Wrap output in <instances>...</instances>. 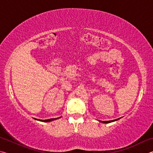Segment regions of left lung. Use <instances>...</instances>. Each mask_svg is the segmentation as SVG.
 <instances>
[{
	"label": "left lung",
	"mask_w": 153,
	"mask_h": 153,
	"mask_svg": "<svg viewBox=\"0 0 153 153\" xmlns=\"http://www.w3.org/2000/svg\"><path fill=\"white\" fill-rule=\"evenodd\" d=\"M119 119H117V120H111V121H100V122H102V123H111V122H113V121H117V120H118Z\"/></svg>",
	"instance_id": "8db88e82"
}]
</instances>
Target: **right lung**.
<instances>
[{"label": "right lung", "instance_id": "obj_1", "mask_svg": "<svg viewBox=\"0 0 153 153\" xmlns=\"http://www.w3.org/2000/svg\"><path fill=\"white\" fill-rule=\"evenodd\" d=\"M56 119H58V118H56ZM56 119H50V120H40V121H44V122H49V121H53V120H56Z\"/></svg>", "mask_w": 153, "mask_h": 153}]
</instances>
